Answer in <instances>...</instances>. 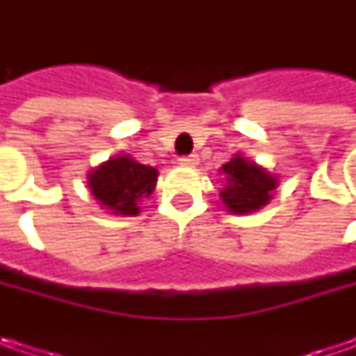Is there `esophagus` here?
<instances>
[{
  "label": "esophagus",
  "instance_id": "obj_1",
  "mask_svg": "<svg viewBox=\"0 0 356 356\" xmlns=\"http://www.w3.org/2000/svg\"><path fill=\"white\" fill-rule=\"evenodd\" d=\"M180 166H196L198 164V156L196 154H190V156H182L180 160Z\"/></svg>",
  "mask_w": 356,
  "mask_h": 356
}]
</instances>
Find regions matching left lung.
Masks as SVG:
<instances>
[{
  "label": "left lung",
  "instance_id": "obj_1",
  "mask_svg": "<svg viewBox=\"0 0 356 356\" xmlns=\"http://www.w3.org/2000/svg\"><path fill=\"white\" fill-rule=\"evenodd\" d=\"M222 174L226 178V186L222 188L220 198L232 213H252L264 208L277 188V176L241 154H236L224 164Z\"/></svg>",
  "mask_w": 356,
  "mask_h": 356
}]
</instances>
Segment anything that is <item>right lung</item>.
Listing matches in <instances>:
<instances>
[{
    "label": "right lung",
    "instance_id": "right-lung-1",
    "mask_svg": "<svg viewBox=\"0 0 356 356\" xmlns=\"http://www.w3.org/2000/svg\"><path fill=\"white\" fill-rule=\"evenodd\" d=\"M90 194L115 216H136L140 204L156 188L158 170L136 162L127 154H118L89 172Z\"/></svg>",
    "mask_w": 356,
    "mask_h": 356
}]
</instances>
